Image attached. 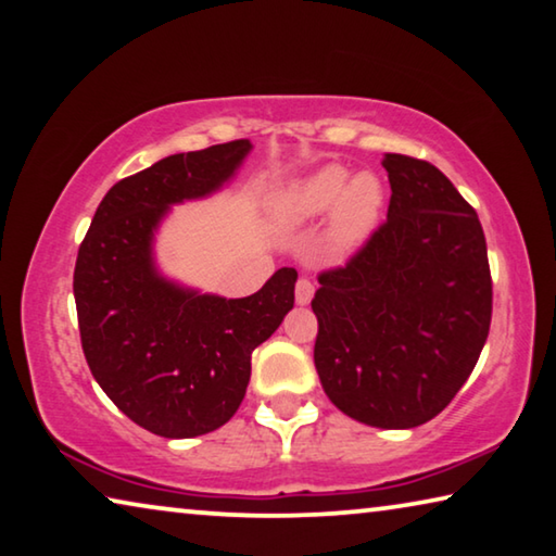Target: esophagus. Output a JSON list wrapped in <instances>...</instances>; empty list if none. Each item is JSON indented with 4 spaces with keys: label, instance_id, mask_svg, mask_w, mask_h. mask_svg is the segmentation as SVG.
Wrapping results in <instances>:
<instances>
[{
    "label": "esophagus",
    "instance_id": "34e87169",
    "mask_svg": "<svg viewBox=\"0 0 556 556\" xmlns=\"http://www.w3.org/2000/svg\"><path fill=\"white\" fill-rule=\"evenodd\" d=\"M313 293H315V286L311 278H300L298 286H295V300L300 305H307L313 300Z\"/></svg>",
    "mask_w": 556,
    "mask_h": 556
}]
</instances>
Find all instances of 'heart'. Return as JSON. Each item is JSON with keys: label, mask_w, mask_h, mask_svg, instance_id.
Instances as JSON below:
<instances>
[{"label": "heart", "mask_w": 556, "mask_h": 556, "mask_svg": "<svg viewBox=\"0 0 556 556\" xmlns=\"http://www.w3.org/2000/svg\"><path fill=\"white\" fill-rule=\"evenodd\" d=\"M384 192L371 175L352 179L344 167H325L313 177L298 181L276 199L280 224L300 226L325 214L332 216V243L338 249H352L375 226Z\"/></svg>", "instance_id": "heart-1"}]
</instances>
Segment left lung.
Returning a JSON list of instances; mask_svg holds the SVG:
<instances>
[{
	"label": "left lung",
	"mask_w": 556,
	"mask_h": 556,
	"mask_svg": "<svg viewBox=\"0 0 556 556\" xmlns=\"http://www.w3.org/2000/svg\"><path fill=\"white\" fill-rule=\"evenodd\" d=\"M391 199L342 266L323 270L315 369L330 402L377 429H414L466 384L493 317L476 208L431 162L384 154Z\"/></svg>",
	"instance_id": "1"
}]
</instances>
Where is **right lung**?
Returning <instances> with one entry per match:
<instances>
[{
    "mask_svg": "<svg viewBox=\"0 0 556 556\" xmlns=\"http://www.w3.org/2000/svg\"><path fill=\"white\" fill-rule=\"evenodd\" d=\"M249 150V140L212 144L121 179L80 241L73 295L86 362L111 402L154 435L192 439L229 421L251 352L295 303V268L226 300L172 286L152 266V231L167 206L214 192Z\"/></svg>",
    "mask_w": 556,
    "mask_h": 556,
    "instance_id": "add662e5",
    "label": "right lung"
}]
</instances>
